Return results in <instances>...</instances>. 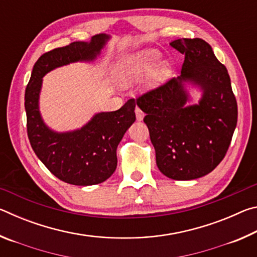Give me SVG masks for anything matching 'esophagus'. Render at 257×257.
Wrapping results in <instances>:
<instances>
[{
  "label": "esophagus",
  "instance_id": "34e87169",
  "mask_svg": "<svg viewBox=\"0 0 257 257\" xmlns=\"http://www.w3.org/2000/svg\"><path fill=\"white\" fill-rule=\"evenodd\" d=\"M135 113H136V118L138 121H141L143 120V118H144V112H143L138 106H136V108H135Z\"/></svg>",
  "mask_w": 257,
  "mask_h": 257
}]
</instances>
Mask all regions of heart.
I'll list each match as a JSON object with an SVG mask.
<instances>
[{"instance_id":"b5f03b06","label":"heart","mask_w":257,"mask_h":257,"mask_svg":"<svg viewBox=\"0 0 257 257\" xmlns=\"http://www.w3.org/2000/svg\"><path fill=\"white\" fill-rule=\"evenodd\" d=\"M160 58L156 50L146 49L123 56L114 68L115 80L120 85L129 86L146 78L147 85L155 86L163 82L171 72V66L162 61L154 66Z\"/></svg>"}]
</instances>
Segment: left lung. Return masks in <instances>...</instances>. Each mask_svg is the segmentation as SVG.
Wrapping results in <instances>:
<instances>
[{
	"mask_svg": "<svg viewBox=\"0 0 257 257\" xmlns=\"http://www.w3.org/2000/svg\"><path fill=\"white\" fill-rule=\"evenodd\" d=\"M170 45L185 55L181 75L136 98L155 149L156 165L175 180H193L219 165L237 125L238 107L230 77L201 38H180ZM201 87L198 104L186 106L183 82Z\"/></svg>",
	"mask_w": 257,
	"mask_h": 257,
	"instance_id": "obj_1",
	"label": "left lung"
}]
</instances>
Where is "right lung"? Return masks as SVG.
Masks as SVG:
<instances>
[{
	"instance_id": "obj_1",
	"label": "right lung",
	"mask_w": 257,
	"mask_h": 257,
	"mask_svg": "<svg viewBox=\"0 0 257 257\" xmlns=\"http://www.w3.org/2000/svg\"><path fill=\"white\" fill-rule=\"evenodd\" d=\"M99 34L89 43L73 42L43 54L33 68L25 93L27 134L35 154L43 164L67 184L90 186L108 179L116 169V147L136 115L134 98L113 112L95 114L88 123L69 133H55L43 121L38 98L43 77L58 67L96 58L108 40Z\"/></svg>"
}]
</instances>
